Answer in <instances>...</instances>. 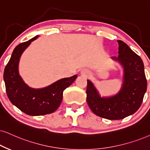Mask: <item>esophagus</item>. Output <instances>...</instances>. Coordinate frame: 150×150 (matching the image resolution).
Segmentation results:
<instances>
[{"label":"esophagus","mask_w":150,"mask_h":150,"mask_svg":"<svg viewBox=\"0 0 150 150\" xmlns=\"http://www.w3.org/2000/svg\"><path fill=\"white\" fill-rule=\"evenodd\" d=\"M81 73L84 74V75H88V74H89L88 71H86V70H83V71H81Z\"/></svg>","instance_id":"obj_1"}]
</instances>
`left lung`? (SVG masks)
<instances>
[{
	"label": "left lung",
	"instance_id": "left-lung-1",
	"mask_svg": "<svg viewBox=\"0 0 150 150\" xmlns=\"http://www.w3.org/2000/svg\"><path fill=\"white\" fill-rule=\"evenodd\" d=\"M117 57L124 68L123 84L120 91L109 98H101L94 85L87 80L86 101L95 114L109 120H120L132 115L141 107L147 91L144 64L141 58L125 43L118 40Z\"/></svg>",
	"mask_w": 150,
	"mask_h": 150
}]
</instances>
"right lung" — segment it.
<instances>
[{
    "instance_id": "right-lung-1",
    "label": "right lung",
    "mask_w": 150,
    "mask_h": 150,
    "mask_svg": "<svg viewBox=\"0 0 150 150\" xmlns=\"http://www.w3.org/2000/svg\"><path fill=\"white\" fill-rule=\"evenodd\" d=\"M38 36H36L17 45L5 66L3 74L9 100L23 112L33 116L49 114L55 111L62 101L64 91L71 86L77 77L75 75L61 79L43 88L35 89L28 86L18 73V63L23 51Z\"/></svg>"
}]
</instances>
